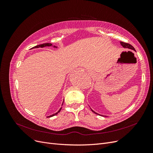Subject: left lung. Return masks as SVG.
Here are the masks:
<instances>
[{"label": "left lung", "mask_w": 153, "mask_h": 153, "mask_svg": "<svg viewBox=\"0 0 153 153\" xmlns=\"http://www.w3.org/2000/svg\"><path fill=\"white\" fill-rule=\"evenodd\" d=\"M120 43H121V45L123 46V47H124V48H129V49H131V50H135V48H134V47H133L132 45H131L130 44H129V43H124V42H123V41H121V42H120ZM91 110L92 111V112H93L94 113H95V114H97V113H96L94 111H93L92 110V109H91ZM98 115H100V114H98Z\"/></svg>", "instance_id": "obj_1"}]
</instances>
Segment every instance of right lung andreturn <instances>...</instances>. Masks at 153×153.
Here are the masks:
<instances>
[{
	"label": "right lung",
	"instance_id": "right-lung-1",
	"mask_svg": "<svg viewBox=\"0 0 153 153\" xmlns=\"http://www.w3.org/2000/svg\"><path fill=\"white\" fill-rule=\"evenodd\" d=\"M51 46H52V43H44V44H41V45H37V46H35V47H32V48H43V47H51ZM53 47L54 48H57V47H55V46H53ZM31 48V49H32ZM63 103H64V101H63ZM61 108H61L59 109V110L58 111V112H57V113H55V114H52V115H50V116H48V117H53V116H54V115H57L59 112H60V111L61 110Z\"/></svg>",
	"mask_w": 153,
	"mask_h": 153
}]
</instances>
